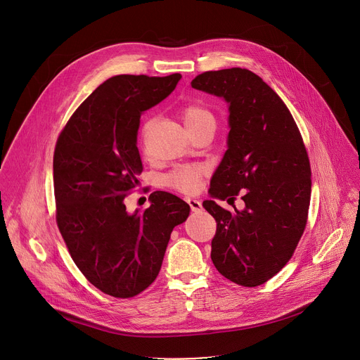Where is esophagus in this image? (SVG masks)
<instances>
[{"label":"esophagus","instance_id":"1","mask_svg":"<svg viewBox=\"0 0 360 360\" xmlns=\"http://www.w3.org/2000/svg\"><path fill=\"white\" fill-rule=\"evenodd\" d=\"M186 202L189 203V207H191V210H192L193 212H199V211L202 210V203H200L198 199H195V198H186Z\"/></svg>","mask_w":360,"mask_h":360}]
</instances>
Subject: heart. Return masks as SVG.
I'll list each match as a JSON object with an SVG mask.
<instances>
[{"instance_id": "obj_1", "label": "heart", "mask_w": 360, "mask_h": 360, "mask_svg": "<svg viewBox=\"0 0 360 360\" xmlns=\"http://www.w3.org/2000/svg\"><path fill=\"white\" fill-rule=\"evenodd\" d=\"M179 115L184 121V125L191 132V135L205 127H215V117L205 105L199 102H186L179 110ZM152 128V121H148L142 128V143L146 145L149 131ZM203 175V167L198 164H185L178 165L169 171L164 182L172 189H176L184 193H195L200 188V179Z\"/></svg>"}]
</instances>
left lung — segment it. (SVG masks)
Here are the masks:
<instances>
[{
  "label": "left lung",
  "mask_w": 360,
  "mask_h": 360,
  "mask_svg": "<svg viewBox=\"0 0 360 360\" xmlns=\"http://www.w3.org/2000/svg\"><path fill=\"white\" fill-rule=\"evenodd\" d=\"M192 88L229 104L228 150L215 171L212 198L235 200L229 212L215 200L202 207L217 221L211 258L221 275L240 286H259L292 258L311 202V164L299 128L279 95L246 68L207 71Z\"/></svg>",
  "instance_id": "obj_1"
}]
</instances>
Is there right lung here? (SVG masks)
Wrapping results in <instances>:
<instances>
[{"label": "right lung", "mask_w": 360, "mask_h": 360, "mask_svg": "<svg viewBox=\"0 0 360 360\" xmlns=\"http://www.w3.org/2000/svg\"><path fill=\"white\" fill-rule=\"evenodd\" d=\"M181 74L117 75L75 110L54 150L56 219L72 261L101 292L134 297L157 279L172 229L189 205L155 191L143 212L124 199L138 185L141 114L160 104Z\"/></svg>", "instance_id": "right-lung-1"}]
</instances>
